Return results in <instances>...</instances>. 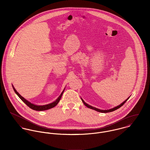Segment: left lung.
Here are the masks:
<instances>
[{"mask_svg": "<svg viewBox=\"0 0 150 150\" xmlns=\"http://www.w3.org/2000/svg\"><path fill=\"white\" fill-rule=\"evenodd\" d=\"M129 98V97L128 98L127 100H125L124 102H122L120 105H119V106H117V107H114V108H111V109H109V110H100V109H98V108H95V107H92V106H91L88 105V104H86V102H84L82 99H81V100H82V101H83V103L85 105V106H86V107H88V108H91V109H93V110H96V111H98V112L106 113V112H112V111H115V110H116L117 109H118V108H120L121 106H122L125 104V102L128 100Z\"/></svg>", "mask_w": 150, "mask_h": 150, "instance_id": "8db88e82", "label": "left lung"}]
</instances>
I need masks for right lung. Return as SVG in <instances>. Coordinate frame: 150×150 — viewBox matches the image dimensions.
I'll return each mask as SVG.
<instances>
[{
	"mask_svg": "<svg viewBox=\"0 0 150 150\" xmlns=\"http://www.w3.org/2000/svg\"><path fill=\"white\" fill-rule=\"evenodd\" d=\"M13 89L14 91V92L16 93V94L18 96V97L21 99L28 106V107H30V108L34 110H36V111H43V110H48L50 108H53L54 107H55L58 103V102H59V100H61V98L63 95V93H64V91L62 92V93L61 94V95L58 97V98L54 102L50 103V104H48V105H43V106H38V105H35L34 104H32L30 102H28V100H26L25 99H24L22 96H21L19 93L16 90V89L14 88V86H13Z\"/></svg>",
	"mask_w": 150,
	"mask_h": 150,
	"instance_id": "obj_1",
	"label": "right lung"
}]
</instances>
